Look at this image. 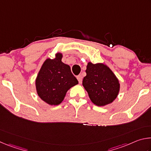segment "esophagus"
I'll return each instance as SVG.
<instances>
[{
  "mask_svg": "<svg viewBox=\"0 0 151 151\" xmlns=\"http://www.w3.org/2000/svg\"><path fill=\"white\" fill-rule=\"evenodd\" d=\"M77 79H78V83H79V84H81L82 83V81H83V79H82V76H81V75H78V76H77Z\"/></svg>",
  "mask_w": 151,
  "mask_h": 151,
  "instance_id": "1",
  "label": "esophagus"
}]
</instances>
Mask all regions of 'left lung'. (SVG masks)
<instances>
[{"instance_id": "1", "label": "left lung", "mask_w": 151, "mask_h": 151, "mask_svg": "<svg viewBox=\"0 0 151 151\" xmlns=\"http://www.w3.org/2000/svg\"><path fill=\"white\" fill-rule=\"evenodd\" d=\"M86 73L83 86L93 103L103 106L115 100L120 91V83L108 66L103 63L88 62Z\"/></svg>"}]
</instances>
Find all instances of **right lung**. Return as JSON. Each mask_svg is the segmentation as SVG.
I'll return each mask as SVG.
<instances>
[{"instance_id":"add662e5","label":"right lung","mask_w":151,"mask_h":151,"mask_svg":"<svg viewBox=\"0 0 151 151\" xmlns=\"http://www.w3.org/2000/svg\"><path fill=\"white\" fill-rule=\"evenodd\" d=\"M61 52L53 59L47 58L35 80L36 91L40 99L49 105H58L69 89L78 83L69 65L62 62Z\"/></svg>"}]
</instances>
